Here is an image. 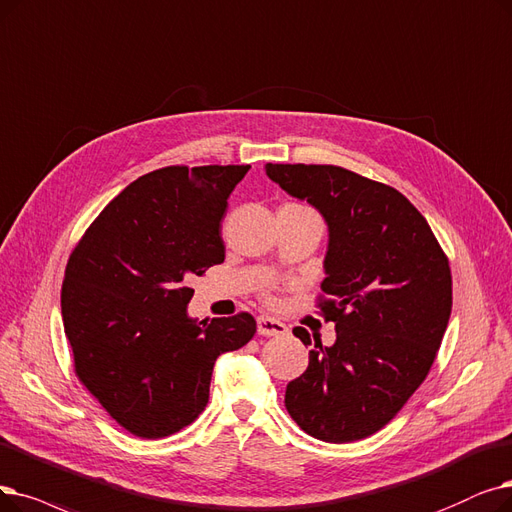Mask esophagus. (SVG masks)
I'll return each instance as SVG.
<instances>
[{"label": "esophagus", "mask_w": 512, "mask_h": 512, "mask_svg": "<svg viewBox=\"0 0 512 512\" xmlns=\"http://www.w3.org/2000/svg\"><path fill=\"white\" fill-rule=\"evenodd\" d=\"M257 332L261 337H282L288 332V326L282 324L276 318L270 316H259L257 318Z\"/></svg>", "instance_id": "obj_1"}]
</instances>
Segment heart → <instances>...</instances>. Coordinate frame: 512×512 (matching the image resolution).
Returning <instances> with one entry per match:
<instances>
[{"instance_id": "obj_1", "label": "heart", "mask_w": 512, "mask_h": 512, "mask_svg": "<svg viewBox=\"0 0 512 512\" xmlns=\"http://www.w3.org/2000/svg\"><path fill=\"white\" fill-rule=\"evenodd\" d=\"M268 299H270V301H274V297H272V295H268Z\"/></svg>"}]
</instances>
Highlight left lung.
I'll list each match as a JSON object with an SVG mask.
<instances>
[{
  "instance_id": "left-lung-1",
  "label": "left lung",
  "mask_w": 512,
  "mask_h": 512,
  "mask_svg": "<svg viewBox=\"0 0 512 512\" xmlns=\"http://www.w3.org/2000/svg\"><path fill=\"white\" fill-rule=\"evenodd\" d=\"M270 180L326 219L316 307L337 341L316 339L284 406L311 437L347 443L381 431L427 379L452 314V272L427 219L395 188L337 165H265ZM303 345L309 332L293 328Z\"/></svg>"
}]
</instances>
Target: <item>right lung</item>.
Listing matches in <instances>:
<instances>
[{
  "label": "right lung",
  "mask_w": 512,
  "mask_h": 512,
  "mask_svg": "<svg viewBox=\"0 0 512 512\" xmlns=\"http://www.w3.org/2000/svg\"><path fill=\"white\" fill-rule=\"evenodd\" d=\"M251 165H171L110 201L66 263L60 305L79 383L125 431L161 439L209 402L213 364L247 345V311L190 320L192 276L224 263L221 219Z\"/></svg>",
  "instance_id": "right-lung-1"
}]
</instances>
